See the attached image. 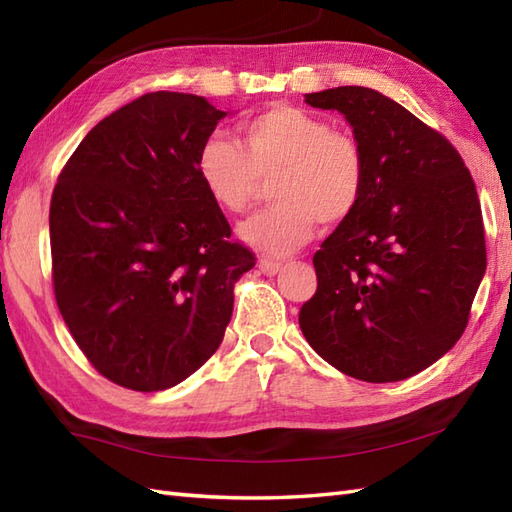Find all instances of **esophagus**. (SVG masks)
I'll return each mask as SVG.
<instances>
[{"label":"esophagus","mask_w":512,"mask_h":512,"mask_svg":"<svg viewBox=\"0 0 512 512\" xmlns=\"http://www.w3.org/2000/svg\"><path fill=\"white\" fill-rule=\"evenodd\" d=\"M281 262H277V259H270V257H262L259 259V270H262L264 275H277L281 270Z\"/></svg>","instance_id":"obj_1"}]
</instances>
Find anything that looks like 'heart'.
Wrapping results in <instances>:
<instances>
[{
    "label": "heart",
    "instance_id": "b5f03b06",
    "mask_svg": "<svg viewBox=\"0 0 512 512\" xmlns=\"http://www.w3.org/2000/svg\"><path fill=\"white\" fill-rule=\"evenodd\" d=\"M198 176L226 213H244L270 178L275 204L239 226L248 246L266 255H288L323 224L350 217L367 180L365 149L347 129L292 105H275L242 125V145L220 134L198 151Z\"/></svg>",
    "mask_w": 512,
    "mask_h": 512
}]
</instances>
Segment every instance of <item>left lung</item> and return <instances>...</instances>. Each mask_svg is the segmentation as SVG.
Instances as JSON below:
<instances>
[{"label": "left lung", "instance_id": "8db88e82", "mask_svg": "<svg viewBox=\"0 0 512 512\" xmlns=\"http://www.w3.org/2000/svg\"><path fill=\"white\" fill-rule=\"evenodd\" d=\"M306 103L347 118L367 180L312 257L317 292L301 332L339 372L396 383L447 354L469 323L486 270L475 182L447 138L385 94L343 85Z\"/></svg>", "mask_w": 512, "mask_h": 512}]
</instances>
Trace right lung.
Here are the masks:
<instances>
[{"instance_id":"right-lung-1","label":"right lung","mask_w":512,"mask_h":512,"mask_svg":"<svg viewBox=\"0 0 512 512\" xmlns=\"http://www.w3.org/2000/svg\"><path fill=\"white\" fill-rule=\"evenodd\" d=\"M226 112L149 92L90 129L50 200L52 286L90 365L134 391L182 383L220 347L255 253L198 176Z\"/></svg>"}]
</instances>
